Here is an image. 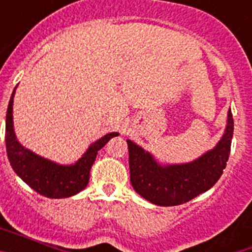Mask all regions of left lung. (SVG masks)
<instances>
[{
  "label": "left lung",
  "instance_id": "obj_1",
  "mask_svg": "<svg viewBox=\"0 0 252 252\" xmlns=\"http://www.w3.org/2000/svg\"><path fill=\"white\" fill-rule=\"evenodd\" d=\"M233 135L231 110L221 140L202 157L186 164H160L154 155L127 140L130 180L133 189L157 206H178L212 188L230 157Z\"/></svg>",
  "mask_w": 252,
  "mask_h": 252
}]
</instances>
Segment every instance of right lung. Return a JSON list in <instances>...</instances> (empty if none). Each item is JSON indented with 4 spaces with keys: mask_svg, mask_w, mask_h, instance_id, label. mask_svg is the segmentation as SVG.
Instances as JSON below:
<instances>
[{
    "mask_svg": "<svg viewBox=\"0 0 252 252\" xmlns=\"http://www.w3.org/2000/svg\"><path fill=\"white\" fill-rule=\"evenodd\" d=\"M16 88L13 90L6 113V151L13 171L35 192L48 198H68L83 190L90 180V171L95 157L119 132H110L92 142L82 158L70 165H62L45 159L22 146L13 130L12 106Z\"/></svg>",
    "mask_w": 252,
    "mask_h": 252,
    "instance_id": "right-lung-1",
    "label": "right lung"
}]
</instances>
